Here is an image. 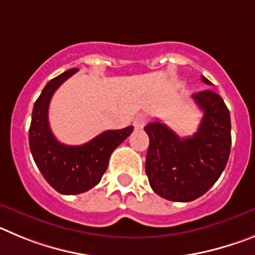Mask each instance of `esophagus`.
<instances>
[{
  "label": "esophagus",
  "mask_w": 255,
  "mask_h": 255,
  "mask_svg": "<svg viewBox=\"0 0 255 255\" xmlns=\"http://www.w3.org/2000/svg\"><path fill=\"white\" fill-rule=\"evenodd\" d=\"M147 117H145V115H138V116L135 117L134 119V126L135 129H143L144 126H145V124H147Z\"/></svg>",
  "instance_id": "obj_1"
}]
</instances>
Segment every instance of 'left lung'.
<instances>
[{
  "label": "left lung",
  "instance_id": "1",
  "mask_svg": "<svg viewBox=\"0 0 255 255\" xmlns=\"http://www.w3.org/2000/svg\"><path fill=\"white\" fill-rule=\"evenodd\" d=\"M202 82L211 85L208 79ZM203 119L193 136L180 138L163 123L148 124L145 173L150 188L172 202H191L215 185L229 161L231 120L224 100L213 91L193 96Z\"/></svg>",
  "mask_w": 255,
  "mask_h": 255
}]
</instances>
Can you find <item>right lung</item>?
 <instances>
[{"label":"right lung","mask_w":255,"mask_h":255,"mask_svg":"<svg viewBox=\"0 0 255 255\" xmlns=\"http://www.w3.org/2000/svg\"><path fill=\"white\" fill-rule=\"evenodd\" d=\"M76 71L67 70L47 83L34 103L29 129V147L37 167L49 185L65 195L80 194L96 186L107 170L112 152L134 130L132 126L107 130L75 147L55 138L48 123L49 102L56 89Z\"/></svg>","instance_id":"obj_1"}]
</instances>
